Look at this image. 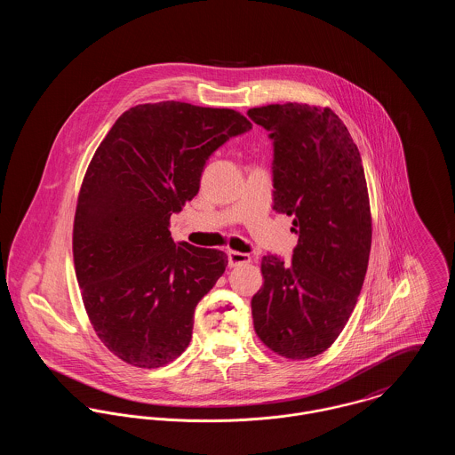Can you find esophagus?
<instances>
[{"instance_id": "1", "label": "esophagus", "mask_w": 455, "mask_h": 455, "mask_svg": "<svg viewBox=\"0 0 455 455\" xmlns=\"http://www.w3.org/2000/svg\"><path fill=\"white\" fill-rule=\"evenodd\" d=\"M228 262H229L231 267H238V266L249 264V262H251V256H249V254H243V252L229 251V252H228Z\"/></svg>"}]
</instances>
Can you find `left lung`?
<instances>
[{
  "instance_id": "1",
  "label": "left lung",
  "mask_w": 455,
  "mask_h": 455,
  "mask_svg": "<svg viewBox=\"0 0 455 455\" xmlns=\"http://www.w3.org/2000/svg\"><path fill=\"white\" fill-rule=\"evenodd\" d=\"M273 140V210L292 215V260L260 259L252 298L260 341L287 359L327 350L347 324L368 269L371 213L361 154L341 119L303 103L251 108Z\"/></svg>"
}]
</instances>
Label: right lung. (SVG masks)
Returning a JSON list of instances; mask_svg holds the SVG:
<instances>
[{
  "instance_id": "1",
  "label": "right lung",
  "mask_w": 455,
  "mask_h": 455,
  "mask_svg": "<svg viewBox=\"0 0 455 455\" xmlns=\"http://www.w3.org/2000/svg\"><path fill=\"white\" fill-rule=\"evenodd\" d=\"M251 130L229 108L161 101L124 112L100 143L78 195L73 260L91 324L124 363L159 368L188 348L196 305L228 256L175 243L170 217L197 195L208 157Z\"/></svg>"
}]
</instances>
